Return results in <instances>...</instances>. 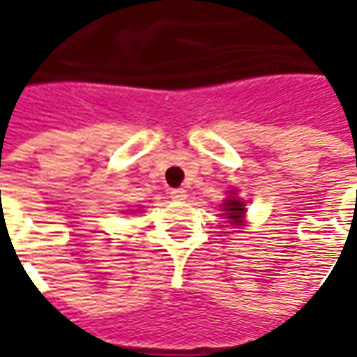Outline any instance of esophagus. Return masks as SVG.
Wrapping results in <instances>:
<instances>
[{"mask_svg": "<svg viewBox=\"0 0 357 357\" xmlns=\"http://www.w3.org/2000/svg\"><path fill=\"white\" fill-rule=\"evenodd\" d=\"M186 190L185 188H174V190H171V199L176 200V202H183V200H186Z\"/></svg>", "mask_w": 357, "mask_h": 357, "instance_id": "1", "label": "esophagus"}]
</instances>
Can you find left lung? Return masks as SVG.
Here are the masks:
<instances>
[{"mask_svg":"<svg viewBox=\"0 0 357 357\" xmlns=\"http://www.w3.org/2000/svg\"><path fill=\"white\" fill-rule=\"evenodd\" d=\"M228 197L225 200V204H222V211L227 214L228 222L230 225H234V227H242L244 225V213H246V204H244V200L238 199L236 197V190H228Z\"/></svg>","mask_w":357,"mask_h":357,"instance_id":"8db88e82","label":"left lung"}]
</instances>
